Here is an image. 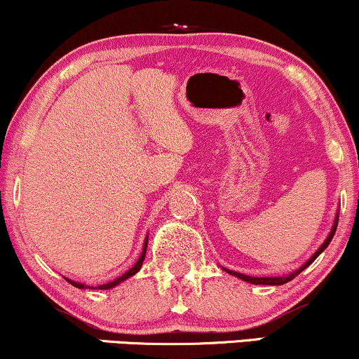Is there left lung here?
<instances>
[{
    "label": "left lung",
    "instance_id": "left-lung-1",
    "mask_svg": "<svg viewBox=\"0 0 359 359\" xmlns=\"http://www.w3.org/2000/svg\"><path fill=\"white\" fill-rule=\"evenodd\" d=\"M336 227H338V214H336V219H334V224H332V229H331V232H330V236L326 237V241L325 243L321 244V248H319L316 252L313 254V256H311L309 259H308V262H304L303 266L299 267V269L296 271V273H291L289 276H279V278H252V276H245V274H241V273H236V271H229V269H226L229 274H232V276H236V278H239V279H243V280H245V283H250V284H267V286H280V284H286V283H289V280L291 279H294L297 274L299 273H303V271L306 269V267H308L311 262H314V259H316L319 254L323 252V250H325L327 245H330V243H331V239H332V236H334V232H336Z\"/></svg>",
    "mask_w": 359,
    "mask_h": 359
}]
</instances>
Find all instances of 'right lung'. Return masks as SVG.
Returning a JSON list of instances; mask_svg holds the SVG:
<instances>
[{
    "mask_svg": "<svg viewBox=\"0 0 359 359\" xmlns=\"http://www.w3.org/2000/svg\"><path fill=\"white\" fill-rule=\"evenodd\" d=\"M147 244H149V237H147L145 239V244H144V249H142V254H140V257H138V261L135 262V264H133V267H130V269L127 271V273H123L122 276H120V278H116V279H114L111 280V283H107V284H100V286H86V284H81V283H76V280H72V279H68V278H65L68 280V283L72 284V286H75V287H79V289H111V287H115V286H118L120 283H123L125 279H128V278H132L133 274H137L138 271H140V267H142V264H144V259H145V252H147Z\"/></svg>",
    "mask_w": 359,
    "mask_h": 359,
    "instance_id": "add662e5",
    "label": "right lung"
}]
</instances>
